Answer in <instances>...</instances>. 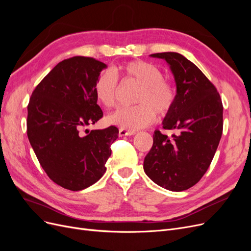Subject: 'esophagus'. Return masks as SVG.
Here are the masks:
<instances>
[{"instance_id":"34e87169","label":"esophagus","mask_w":251,"mask_h":251,"mask_svg":"<svg viewBox=\"0 0 251 251\" xmlns=\"http://www.w3.org/2000/svg\"><path fill=\"white\" fill-rule=\"evenodd\" d=\"M135 131H130L126 130V128H119V136L123 137V136H130V135H134Z\"/></svg>"}]
</instances>
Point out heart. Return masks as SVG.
Segmentation results:
<instances>
[{"label":"heart","instance_id":"1","mask_svg":"<svg viewBox=\"0 0 251 251\" xmlns=\"http://www.w3.org/2000/svg\"><path fill=\"white\" fill-rule=\"evenodd\" d=\"M119 72L125 80L133 81L139 86L132 107L119 108L108 116L111 125L126 130H138L150 126L158 116H165L176 102L177 92L170 80L164 79L163 72L153 64L143 60H132L119 67ZM117 77L112 71L98 75L94 83L97 101L105 108L116 103Z\"/></svg>","mask_w":251,"mask_h":251}]
</instances>
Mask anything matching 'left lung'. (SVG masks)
<instances>
[{"mask_svg": "<svg viewBox=\"0 0 251 251\" xmlns=\"http://www.w3.org/2000/svg\"><path fill=\"white\" fill-rule=\"evenodd\" d=\"M171 67L177 98L163 120L164 130L153 135V147L144 158L143 170L155 183L181 192L198 183L208 170L223 132V104L212 82L177 52L151 54Z\"/></svg>", "mask_w": 251, "mask_h": 251, "instance_id": "1", "label": "left lung"}]
</instances>
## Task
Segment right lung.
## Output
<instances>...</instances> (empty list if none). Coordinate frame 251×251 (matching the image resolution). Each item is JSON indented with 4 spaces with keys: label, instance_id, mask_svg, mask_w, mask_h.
Segmentation results:
<instances>
[{
    "label": "right lung",
    "instance_id": "right-lung-1",
    "mask_svg": "<svg viewBox=\"0 0 251 251\" xmlns=\"http://www.w3.org/2000/svg\"><path fill=\"white\" fill-rule=\"evenodd\" d=\"M105 67L93 57L64 59L35 87L28 103L27 135L37 160L54 183L69 191L102 177L118 138L113 126L80 133L103 116L94 83Z\"/></svg>",
    "mask_w": 251,
    "mask_h": 251
}]
</instances>
